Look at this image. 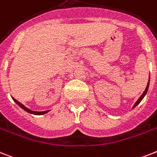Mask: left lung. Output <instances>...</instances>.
<instances>
[{
  "label": "left lung",
  "mask_w": 157,
  "mask_h": 157,
  "mask_svg": "<svg viewBox=\"0 0 157 157\" xmlns=\"http://www.w3.org/2000/svg\"><path fill=\"white\" fill-rule=\"evenodd\" d=\"M149 81H150V77H149L148 82H147V87H146V89H145L144 92V93H143L142 95H141V96L140 97V98H139L138 100H137V101H136V102L135 103V105H133V109H134V108H135V107H136V105H139V104H140V102L141 101L143 100V98H144V96H145V95H146V94H147V90H148V87H149Z\"/></svg>",
  "instance_id": "8db88e82"
}]
</instances>
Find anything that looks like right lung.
Masks as SVG:
<instances>
[{
    "label": "right lung",
    "instance_id": "1",
    "mask_svg": "<svg viewBox=\"0 0 157 157\" xmlns=\"http://www.w3.org/2000/svg\"><path fill=\"white\" fill-rule=\"evenodd\" d=\"M13 98V100L15 102H16L17 104V105H19V106H20V107L22 108V109H23L24 110H25V111L28 112V113H30V114H35V115H41V114H46V113H48V112L49 111V110H47V111H33V110H31V109H28V108L25 107V105H22L21 103L19 102L18 101H17L16 99H14V98Z\"/></svg>",
    "mask_w": 157,
    "mask_h": 157
}]
</instances>
